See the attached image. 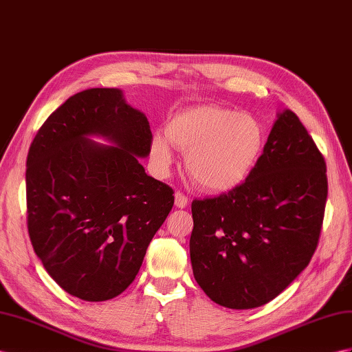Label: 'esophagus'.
Segmentation results:
<instances>
[{
    "instance_id": "esophagus-1",
    "label": "esophagus",
    "mask_w": 352,
    "mask_h": 352,
    "mask_svg": "<svg viewBox=\"0 0 352 352\" xmlns=\"http://www.w3.org/2000/svg\"><path fill=\"white\" fill-rule=\"evenodd\" d=\"M187 205H188L187 196H184L182 192H177L175 193V206H177V208H186Z\"/></svg>"
}]
</instances>
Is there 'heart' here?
<instances>
[{"instance_id":"b5f03b06","label":"heart","mask_w":352,"mask_h":352,"mask_svg":"<svg viewBox=\"0 0 352 352\" xmlns=\"http://www.w3.org/2000/svg\"><path fill=\"white\" fill-rule=\"evenodd\" d=\"M183 151L193 182L211 193L229 192L247 179L265 147V128L254 116L220 105H202L175 116L168 132H156L151 157L162 170Z\"/></svg>"}]
</instances>
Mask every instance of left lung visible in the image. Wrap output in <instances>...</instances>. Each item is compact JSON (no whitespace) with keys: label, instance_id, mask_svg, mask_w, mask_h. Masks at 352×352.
Here are the masks:
<instances>
[{"label":"left lung","instance_id":"obj_1","mask_svg":"<svg viewBox=\"0 0 352 352\" xmlns=\"http://www.w3.org/2000/svg\"><path fill=\"white\" fill-rule=\"evenodd\" d=\"M327 199L326 162L293 111L278 113L242 184L192 202L196 283L230 309L258 308L309 265Z\"/></svg>","mask_w":352,"mask_h":352}]
</instances>
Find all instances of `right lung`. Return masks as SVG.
<instances>
[{
  "label": "right lung",
  "mask_w": 352,
  "mask_h": 352,
  "mask_svg": "<svg viewBox=\"0 0 352 352\" xmlns=\"http://www.w3.org/2000/svg\"><path fill=\"white\" fill-rule=\"evenodd\" d=\"M150 147L147 117L120 89L76 94L35 135L26 159L28 233L44 269L71 296L104 302L123 293L173 210V188L138 162Z\"/></svg>",
  "instance_id": "right-lung-1"
}]
</instances>
